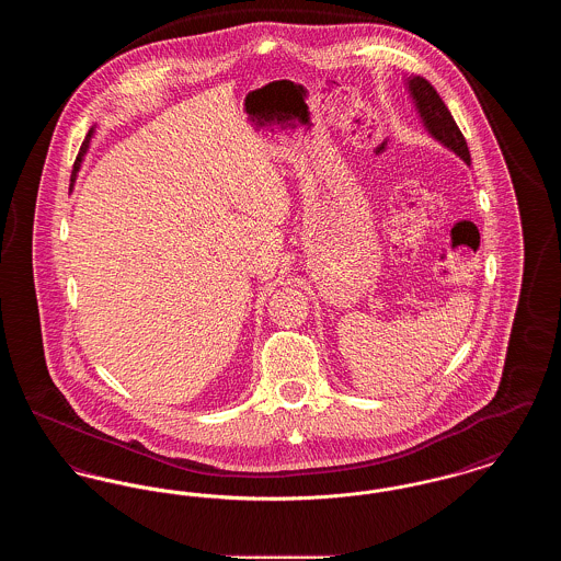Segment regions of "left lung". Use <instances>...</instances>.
Instances as JSON below:
<instances>
[{"instance_id":"left-lung-1","label":"left lung","mask_w":561,"mask_h":561,"mask_svg":"<svg viewBox=\"0 0 561 561\" xmlns=\"http://www.w3.org/2000/svg\"><path fill=\"white\" fill-rule=\"evenodd\" d=\"M405 90L410 94V101L416 108V115L433 140H437L442 147L453 151L467 165L471 163V153L467 147V140L458 130L454 122L453 113L446 107V103L439 99L437 90L421 76H405Z\"/></svg>"}]
</instances>
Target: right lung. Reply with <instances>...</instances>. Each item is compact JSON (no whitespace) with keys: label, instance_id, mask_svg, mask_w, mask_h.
Segmentation results:
<instances>
[{"label":"right lung","instance_id":"right-lung-1","mask_svg":"<svg viewBox=\"0 0 561 561\" xmlns=\"http://www.w3.org/2000/svg\"><path fill=\"white\" fill-rule=\"evenodd\" d=\"M92 136H94V126L90 128V133L85 134V140L81 142L78 160H76V163H73V174H71V191H73V185H76V181H78V172H80L83 158H85V153H88V149H90V140H92Z\"/></svg>","mask_w":561,"mask_h":561}]
</instances>
